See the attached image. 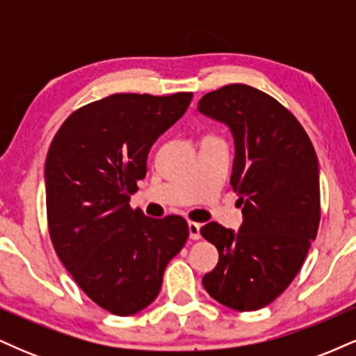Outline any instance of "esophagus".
<instances>
[{"label": "esophagus", "instance_id": "1", "mask_svg": "<svg viewBox=\"0 0 356 356\" xmlns=\"http://www.w3.org/2000/svg\"><path fill=\"white\" fill-rule=\"evenodd\" d=\"M189 238L192 241L201 239V224H199V222H189Z\"/></svg>", "mask_w": 356, "mask_h": 356}]
</instances>
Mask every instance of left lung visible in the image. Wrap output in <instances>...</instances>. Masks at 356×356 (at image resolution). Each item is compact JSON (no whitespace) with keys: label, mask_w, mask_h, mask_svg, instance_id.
I'll use <instances>...</instances> for the list:
<instances>
[{"label":"left lung","mask_w":356,"mask_h":356,"mask_svg":"<svg viewBox=\"0 0 356 356\" xmlns=\"http://www.w3.org/2000/svg\"><path fill=\"white\" fill-rule=\"evenodd\" d=\"M199 112L224 122L234 137L231 186L243 224L234 232L218 222L201 227L219 251L202 277L206 291L238 312L276 300L300 273L320 226V170L308 134L276 99L232 83L206 93Z\"/></svg>","instance_id":"left-lung-1"}]
</instances>
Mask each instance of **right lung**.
Returning a JSON list of instances; mask_svg holds the SVG:
<instances>
[{
  "label": "right lung",
  "mask_w": 356,
  "mask_h": 356,
  "mask_svg": "<svg viewBox=\"0 0 356 356\" xmlns=\"http://www.w3.org/2000/svg\"><path fill=\"white\" fill-rule=\"evenodd\" d=\"M191 92L115 93L83 105L53 137L47 219L56 254L93 303L117 316L157 298L165 266L189 238L181 216L147 218L130 194L159 136L184 115Z\"/></svg>",
  "instance_id": "add662e5"
}]
</instances>
